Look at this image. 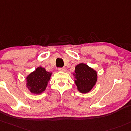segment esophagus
I'll return each instance as SVG.
<instances>
[{"label": "esophagus", "mask_w": 131, "mask_h": 131, "mask_svg": "<svg viewBox=\"0 0 131 131\" xmlns=\"http://www.w3.org/2000/svg\"><path fill=\"white\" fill-rule=\"evenodd\" d=\"M66 70H67V69H66L65 67H63V68H58V71H66Z\"/></svg>", "instance_id": "esophagus-1"}]
</instances>
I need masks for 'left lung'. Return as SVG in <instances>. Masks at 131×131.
Listing matches in <instances>:
<instances>
[{"label":"left lung","instance_id":"1","mask_svg":"<svg viewBox=\"0 0 131 131\" xmlns=\"http://www.w3.org/2000/svg\"><path fill=\"white\" fill-rule=\"evenodd\" d=\"M73 75L77 89L83 93L90 92L97 81V71L84 63L76 66Z\"/></svg>","mask_w":131,"mask_h":131}]
</instances>
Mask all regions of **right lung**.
I'll list each match as a JSON object with an SVG mask.
<instances>
[{
    "label": "right lung",
    "mask_w": 131,
    "mask_h": 131,
    "mask_svg": "<svg viewBox=\"0 0 131 131\" xmlns=\"http://www.w3.org/2000/svg\"><path fill=\"white\" fill-rule=\"evenodd\" d=\"M52 73L39 67L26 77V86L31 93L40 94L46 89Z\"/></svg>",
    "instance_id": "obj_1"
}]
</instances>
